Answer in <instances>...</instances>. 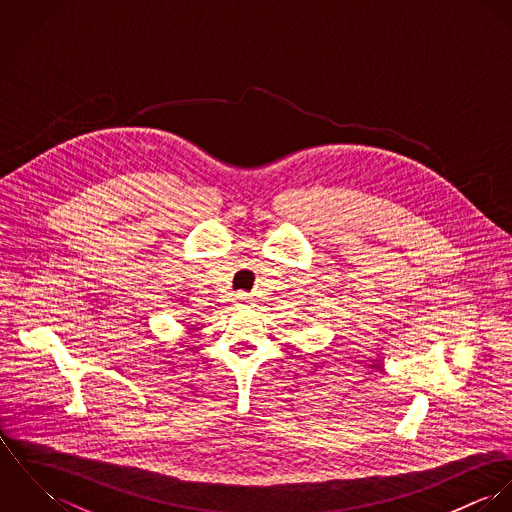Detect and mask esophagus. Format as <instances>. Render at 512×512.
I'll return each instance as SVG.
<instances>
[{
    "label": "esophagus",
    "mask_w": 512,
    "mask_h": 512,
    "mask_svg": "<svg viewBox=\"0 0 512 512\" xmlns=\"http://www.w3.org/2000/svg\"><path fill=\"white\" fill-rule=\"evenodd\" d=\"M248 303H250V297H248V293H236V305L244 307V305H248Z\"/></svg>",
    "instance_id": "34e87169"
}]
</instances>
